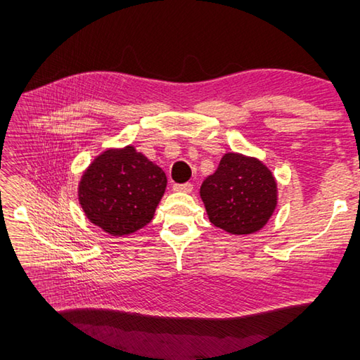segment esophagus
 Returning a JSON list of instances; mask_svg holds the SVG:
<instances>
[{
    "label": "esophagus",
    "instance_id": "esophagus-1",
    "mask_svg": "<svg viewBox=\"0 0 360 360\" xmlns=\"http://www.w3.org/2000/svg\"><path fill=\"white\" fill-rule=\"evenodd\" d=\"M173 190H176V192H192L193 186L192 182H184V184H174Z\"/></svg>",
    "mask_w": 360,
    "mask_h": 360
}]
</instances>
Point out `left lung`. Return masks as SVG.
Segmentation results:
<instances>
[{
    "mask_svg": "<svg viewBox=\"0 0 360 360\" xmlns=\"http://www.w3.org/2000/svg\"><path fill=\"white\" fill-rule=\"evenodd\" d=\"M210 223L233 235L259 231L277 205V182L255 158L227 153L201 186Z\"/></svg>",
    "mask_w": 360,
    "mask_h": 360,
    "instance_id": "8db88e82",
    "label": "left lung"
}]
</instances>
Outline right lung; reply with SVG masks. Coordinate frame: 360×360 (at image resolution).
<instances>
[{"instance_id":"add662e5","label":"right lung","mask_w":360,"mask_h":360,"mask_svg":"<svg viewBox=\"0 0 360 360\" xmlns=\"http://www.w3.org/2000/svg\"><path fill=\"white\" fill-rule=\"evenodd\" d=\"M165 187L162 168L129 145L94 159L82 176L79 201L91 223L122 236L150 223Z\"/></svg>"}]
</instances>
